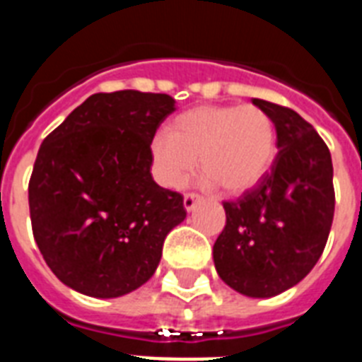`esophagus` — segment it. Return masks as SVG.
I'll return each mask as SVG.
<instances>
[{"label":"esophagus","instance_id":"obj_1","mask_svg":"<svg viewBox=\"0 0 362 362\" xmlns=\"http://www.w3.org/2000/svg\"><path fill=\"white\" fill-rule=\"evenodd\" d=\"M199 201H201V197H199V195L187 193L186 197H184V209H186V212H193V210H195V206H197Z\"/></svg>","mask_w":362,"mask_h":362}]
</instances>
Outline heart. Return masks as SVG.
I'll return each instance as SVG.
<instances>
[{
	"instance_id": "b5f03b06",
	"label": "heart",
	"mask_w": 362,
	"mask_h": 362,
	"mask_svg": "<svg viewBox=\"0 0 362 362\" xmlns=\"http://www.w3.org/2000/svg\"><path fill=\"white\" fill-rule=\"evenodd\" d=\"M276 156L274 122L255 105H204L169 124V136L156 135L150 159L156 180L182 189L197 167L209 187L238 195L257 184Z\"/></svg>"
}]
</instances>
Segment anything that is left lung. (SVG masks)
Masks as SVG:
<instances>
[{
  "instance_id": "obj_1",
  "label": "left lung",
  "mask_w": 362,
  "mask_h": 362,
  "mask_svg": "<svg viewBox=\"0 0 362 362\" xmlns=\"http://www.w3.org/2000/svg\"><path fill=\"white\" fill-rule=\"evenodd\" d=\"M252 103L274 122L278 156L237 203H223L227 223L212 255L231 289L270 298L297 286L323 253L334 216L332 159L295 110L263 99Z\"/></svg>"
}]
</instances>
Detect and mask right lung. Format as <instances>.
<instances>
[{
	"mask_svg": "<svg viewBox=\"0 0 362 362\" xmlns=\"http://www.w3.org/2000/svg\"><path fill=\"white\" fill-rule=\"evenodd\" d=\"M176 110L167 93H93L42 141L30 180L33 237L58 280L95 298L146 284L186 220L152 178V142Z\"/></svg>",
	"mask_w": 362,
	"mask_h": 362,
	"instance_id": "obj_1",
	"label": "right lung"
}]
</instances>
